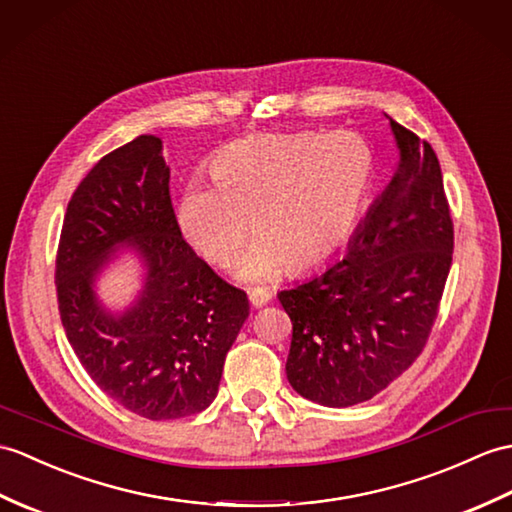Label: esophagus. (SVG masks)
<instances>
[{
    "mask_svg": "<svg viewBox=\"0 0 512 512\" xmlns=\"http://www.w3.org/2000/svg\"><path fill=\"white\" fill-rule=\"evenodd\" d=\"M248 301H251V305L253 307H261V305H266L268 301H270V294H266V292H251L248 294Z\"/></svg>",
    "mask_w": 512,
    "mask_h": 512,
    "instance_id": "esophagus-1",
    "label": "esophagus"
}]
</instances>
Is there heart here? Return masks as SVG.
<instances>
[{
	"mask_svg": "<svg viewBox=\"0 0 512 512\" xmlns=\"http://www.w3.org/2000/svg\"><path fill=\"white\" fill-rule=\"evenodd\" d=\"M213 183L185 187L178 220L194 248L227 266L251 231L259 235L237 259L235 277L255 285L290 266H318L347 242L371 187L373 157L351 133H268L235 141L211 163Z\"/></svg>",
	"mask_w": 512,
	"mask_h": 512,
	"instance_id": "heart-1",
	"label": "heart"
}]
</instances>
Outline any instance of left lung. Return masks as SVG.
Listing matches in <instances>:
<instances>
[{"instance_id": "8db88e82", "label": "left lung", "mask_w": 512, "mask_h": 512, "mask_svg": "<svg viewBox=\"0 0 512 512\" xmlns=\"http://www.w3.org/2000/svg\"><path fill=\"white\" fill-rule=\"evenodd\" d=\"M399 163L338 259L281 290L290 386L327 408L373 399L419 358L454 253L436 152L390 120Z\"/></svg>"}]
</instances>
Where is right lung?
I'll return each mask as SVG.
<instances>
[{
    "instance_id": "right-lung-1",
    "label": "right lung",
    "mask_w": 512,
    "mask_h": 512,
    "mask_svg": "<svg viewBox=\"0 0 512 512\" xmlns=\"http://www.w3.org/2000/svg\"><path fill=\"white\" fill-rule=\"evenodd\" d=\"M120 250L133 252L145 275L134 303L111 313L94 281ZM56 292L89 377L150 421L189 417L216 399L224 358L248 318L246 294L183 240L154 135L106 154L82 178L65 213Z\"/></svg>"
}]
</instances>
